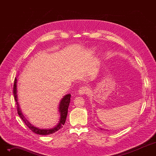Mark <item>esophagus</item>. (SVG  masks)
<instances>
[{
	"instance_id": "obj_1",
	"label": "esophagus",
	"mask_w": 156,
	"mask_h": 156,
	"mask_svg": "<svg viewBox=\"0 0 156 156\" xmlns=\"http://www.w3.org/2000/svg\"><path fill=\"white\" fill-rule=\"evenodd\" d=\"M88 92V88L87 87H82L80 88V89L78 91V93L79 95H84L85 94H87Z\"/></svg>"
}]
</instances>
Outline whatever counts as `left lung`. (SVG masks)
<instances>
[{"mask_svg":"<svg viewBox=\"0 0 156 156\" xmlns=\"http://www.w3.org/2000/svg\"><path fill=\"white\" fill-rule=\"evenodd\" d=\"M101 129H102V128H101Z\"/></svg>","mask_w":156,"mask_h":156,"instance_id":"1","label":"left lung"}]
</instances>
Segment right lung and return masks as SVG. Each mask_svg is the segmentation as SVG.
Wrapping results in <instances>:
<instances>
[{
    "mask_svg": "<svg viewBox=\"0 0 156 156\" xmlns=\"http://www.w3.org/2000/svg\"><path fill=\"white\" fill-rule=\"evenodd\" d=\"M17 78H15L14 80V83L13 86V94L14 97V99L16 102V105H17V111L18 113L19 114L20 117L22 119V120L24 121L25 125L32 131L33 132H34L36 134L41 135H51L52 134L55 132H56L57 131H58L59 129L62 128L64 126L66 119L67 117V114H68V107L69 105L70 102V98H71V94H67L64 95L62 98L61 101L59 102V112L60 114V118L59 122L57 123V125H55L54 127L52 128H45V129H41L38 127L35 126L34 125H31L30 122H29L28 120L24 117L23 115V114L21 111V109L20 107V104L18 102V94H17Z\"/></svg>",
    "mask_w": 156,
    "mask_h": 156,
    "instance_id": "1",
    "label": "right lung"
}]
</instances>
